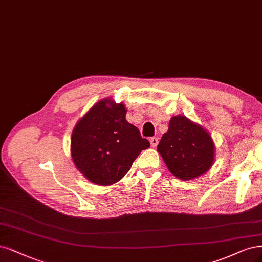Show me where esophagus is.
Listing matches in <instances>:
<instances>
[{"instance_id": "1", "label": "esophagus", "mask_w": 262, "mask_h": 262, "mask_svg": "<svg viewBox=\"0 0 262 262\" xmlns=\"http://www.w3.org/2000/svg\"><path fill=\"white\" fill-rule=\"evenodd\" d=\"M149 142H150V146L151 147H156L157 145H158V139L157 138H151L150 140H149Z\"/></svg>"}]
</instances>
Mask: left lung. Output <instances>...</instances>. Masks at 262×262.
Instances as JSON below:
<instances>
[{
	"label": "left lung",
	"instance_id": "8db88e82",
	"mask_svg": "<svg viewBox=\"0 0 262 262\" xmlns=\"http://www.w3.org/2000/svg\"><path fill=\"white\" fill-rule=\"evenodd\" d=\"M157 151L170 172L184 181L203 176L214 161V144L210 134L182 115L171 118Z\"/></svg>",
	"mask_w": 262,
	"mask_h": 262
}]
</instances>
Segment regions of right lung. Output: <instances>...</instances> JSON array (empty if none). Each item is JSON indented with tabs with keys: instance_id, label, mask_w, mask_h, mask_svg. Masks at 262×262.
<instances>
[{
	"instance_id": "1",
	"label": "right lung",
	"mask_w": 262,
	"mask_h": 262,
	"mask_svg": "<svg viewBox=\"0 0 262 262\" xmlns=\"http://www.w3.org/2000/svg\"><path fill=\"white\" fill-rule=\"evenodd\" d=\"M124 104L111 98L97 102L71 134V157L89 181L112 185L128 173L132 162L149 142L125 119Z\"/></svg>"
}]
</instances>
